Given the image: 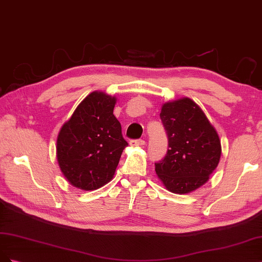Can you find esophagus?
I'll use <instances>...</instances> for the list:
<instances>
[{"label": "esophagus", "instance_id": "34e87169", "mask_svg": "<svg viewBox=\"0 0 262 262\" xmlns=\"http://www.w3.org/2000/svg\"><path fill=\"white\" fill-rule=\"evenodd\" d=\"M130 146L132 147H140V146H143L145 145V140L142 139H134V140H130Z\"/></svg>", "mask_w": 262, "mask_h": 262}]
</instances>
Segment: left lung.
I'll return each instance as SVG.
<instances>
[{"mask_svg": "<svg viewBox=\"0 0 262 262\" xmlns=\"http://www.w3.org/2000/svg\"><path fill=\"white\" fill-rule=\"evenodd\" d=\"M168 138L156 173L171 192L185 195L209 181L221 158V140L201 107L184 97L163 103L160 113Z\"/></svg>", "mask_w": 262, "mask_h": 262, "instance_id": "left-lung-1", "label": "left lung"}]
</instances>
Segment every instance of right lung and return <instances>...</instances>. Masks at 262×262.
Returning a JSON list of instances; mask_svg holds the SVG:
<instances>
[{"label": "right lung", "mask_w": 262, "mask_h": 262, "mask_svg": "<svg viewBox=\"0 0 262 262\" xmlns=\"http://www.w3.org/2000/svg\"><path fill=\"white\" fill-rule=\"evenodd\" d=\"M116 98L89 94L57 135L56 159L65 179L76 188L96 190L113 179L128 143L113 114Z\"/></svg>", "instance_id": "obj_1"}]
</instances>
